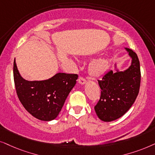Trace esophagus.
Listing matches in <instances>:
<instances>
[{
    "mask_svg": "<svg viewBox=\"0 0 155 155\" xmlns=\"http://www.w3.org/2000/svg\"><path fill=\"white\" fill-rule=\"evenodd\" d=\"M78 81H79V84H84L86 82V80L85 78L83 77V76H80V77L79 78V79H78Z\"/></svg>",
    "mask_w": 155,
    "mask_h": 155,
    "instance_id": "esophagus-1",
    "label": "esophagus"
}]
</instances>
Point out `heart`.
<instances>
[{
    "instance_id": "b5f03b06",
    "label": "heart",
    "mask_w": 155,
    "mask_h": 155,
    "mask_svg": "<svg viewBox=\"0 0 155 155\" xmlns=\"http://www.w3.org/2000/svg\"><path fill=\"white\" fill-rule=\"evenodd\" d=\"M108 61L106 59H100L93 61L89 67L90 73L94 76L101 75L108 69Z\"/></svg>"
}]
</instances>
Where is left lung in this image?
I'll use <instances>...</instances> for the list:
<instances>
[{
  "instance_id": "8db88e82",
  "label": "left lung",
  "mask_w": 155,
  "mask_h": 155,
  "mask_svg": "<svg viewBox=\"0 0 155 155\" xmlns=\"http://www.w3.org/2000/svg\"><path fill=\"white\" fill-rule=\"evenodd\" d=\"M132 58L131 66L124 71L107 72L98 80L101 92L94 106L101 120L110 122L123 116L135 101L140 87V61L135 51L125 48Z\"/></svg>"
}]
</instances>
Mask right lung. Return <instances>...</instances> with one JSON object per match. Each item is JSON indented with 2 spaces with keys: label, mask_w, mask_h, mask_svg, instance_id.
Wrapping results in <instances>:
<instances>
[{
  "label": "right lung",
  "mask_w": 155,
  "mask_h": 155,
  "mask_svg": "<svg viewBox=\"0 0 155 155\" xmlns=\"http://www.w3.org/2000/svg\"><path fill=\"white\" fill-rule=\"evenodd\" d=\"M13 77L16 93L24 108L36 118L49 121L59 115L78 75L58 73L45 81H27L20 76L15 59Z\"/></svg>",
  "instance_id": "obj_1"
}]
</instances>
